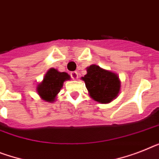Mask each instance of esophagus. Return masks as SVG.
<instances>
[{"instance_id":"34e87169","label":"esophagus","mask_w":159,"mask_h":159,"mask_svg":"<svg viewBox=\"0 0 159 159\" xmlns=\"http://www.w3.org/2000/svg\"><path fill=\"white\" fill-rule=\"evenodd\" d=\"M70 76L73 80H77L78 79V73L76 71H73L70 73Z\"/></svg>"}]
</instances>
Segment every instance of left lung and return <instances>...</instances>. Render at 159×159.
<instances>
[{
	"label": "left lung",
	"instance_id": "1",
	"mask_svg": "<svg viewBox=\"0 0 159 159\" xmlns=\"http://www.w3.org/2000/svg\"><path fill=\"white\" fill-rule=\"evenodd\" d=\"M86 70L87 74L81 80L84 81L92 99L102 104H108L119 96L121 82L116 73L95 64L88 66Z\"/></svg>",
	"mask_w": 159,
	"mask_h": 159
}]
</instances>
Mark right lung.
I'll return each mask as SVG.
<instances>
[{
    "mask_svg": "<svg viewBox=\"0 0 159 159\" xmlns=\"http://www.w3.org/2000/svg\"><path fill=\"white\" fill-rule=\"evenodd\" d=\"M69 80L70 76L66 72H60L55 68H50L44 75L43 80L37 84L36 92L42 100L53 102L61 91L63 83Z\"/></svg>",
    "mask_w": 159,
    "mask_h": 159,
    "instance_id": "1",
    "label": "right lung"
}]
</instances>
